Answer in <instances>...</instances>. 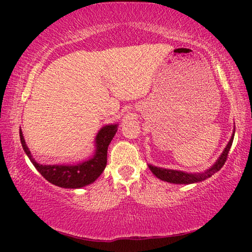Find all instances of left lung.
<instances>
[{
	"label": "left lung",
	"mask_w": 252,
	"mask_h": 252,
	"mask_svg": "<svg viewBox=\"0 0 252 252\" xmlns=\"http://www.w3.org/2000/svg\"><path fill=\"white\" fill-rule=\"evenodd\" d=\"M118 125L103 126L95 137V153L89 159L79 161L74 164H55L41 165L36 163L23 136L22 129H19L20 142L23 149L32 161L34 167L40 172V174L49 181L50 184L62 188H82L91 185L97 179L106 166V153L108 147L113 136L116 135Z\"/></svg>",
	"instance_id": "left-lung-1"
}]
</instances>
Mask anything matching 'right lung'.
<instances>
[{
	"label": "right lung",
	"instance_id": "1",
	"mask_svg": "<svg viewBox=\"0 0 252 252\" xmlns=\"http://www.w3.org/2000/svg\"><path fill=\"white\" fill-rule=\"evenodd\" d=\"M233 139H234V134L233 136L230 137L228 144H227L225 150L222 151V154L220 155V157L218 158V160L216 161L215 165L212 167H210L208 171H205L204 173L201 174H187L184 173V172H179V171H172V170H163V168L153 166V165H149L150 171L156 175L157 178H159L160 180L166 181V182H171V184H177V185H190V184H195V182L202 181L206 178H210L213 173L218 172L220 168L223 166L225 161L227 159V156H228V153L230 150V147H232L233 143Z\"/></svg>",
	"mask_w": 252,
	"mask_h": 252
}]
</instances>
